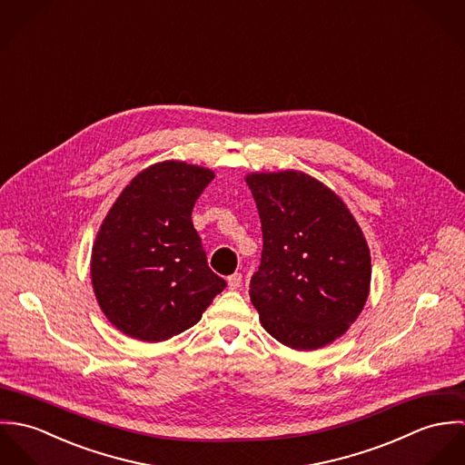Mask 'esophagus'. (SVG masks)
<instances>
[{"label": "esophagus", "mask_w": 465, "mask_h": 465, "mask_svg": "<svg viewBox=\"0 0 465 465\" xmlns=\"http://www.w3.org/2000/svg\"><path fill=\"white\" fill-rule=\"evenodd\" d=\"M227 284H229V288L231 290H238V288H242V284H243V275L242 273H232V275H229L227 277Z\"/></svg>", "instance_id": "obj_1"}]
</instances>
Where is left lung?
<instances>
[{
  "instance_id": "left-lung-1",
  "label": "left lung",
  "mask_w": 465,
  "mask_h": 465,
  "mask_svg": "<svg viewBox=\"0 0 465 465\" xmlns=\"http://www.w3.org/2000/svg\"><path fill=\"white\" fill-rule=\"evenodd\" d=\"M263 231L251 301L281 343L313 351L347 331L365 306L371 252L345 203L301 172L252 173Z\"/></svg>"
}]
</instances>
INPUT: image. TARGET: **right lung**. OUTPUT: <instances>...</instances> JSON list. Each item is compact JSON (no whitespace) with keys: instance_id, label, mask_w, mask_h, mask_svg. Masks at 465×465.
<instances>
[{"instance_id":"right-lung-1","label":"right lung","mask_w":465,"mask_h":465,"mask_svg":"<svg viewBox=\"0 0 465 465\" xmlns=\"http://www.w3.org/2000/svg\"><path fill=\"white\" fill-rule=\"evenodd\" d=\"M211 170L164 161L143 170L105 216L91 256L94 295L113 326L163 341L202 319L227 286L192 222Z\"/></svg>"}]
</instances>
